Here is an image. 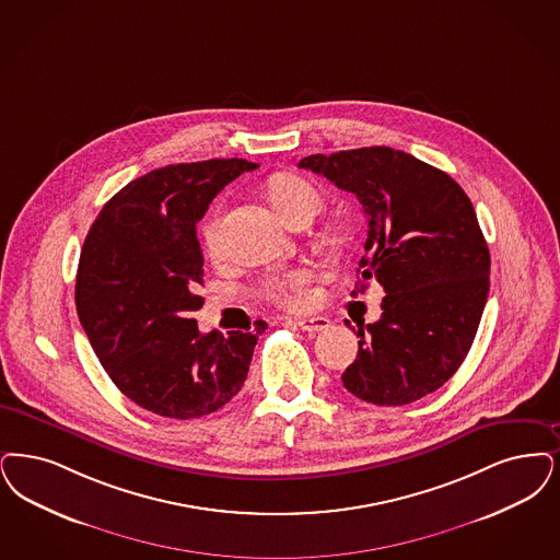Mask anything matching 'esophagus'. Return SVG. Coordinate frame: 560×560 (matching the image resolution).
<instances>
[{"label":"esophagus","instance_id":"obj_1","mask_svg":"<svg viewBox=\"0 0 560 560\" xmlns=\"http://www.w3.org/2000/svg\"><path fill=\"white\" fill-rule=\"evenodd\" d=\"M295 325L306 331V334H316V331H325L331 327V320L325 316H311V318H298Z\"/></svg>","mask_w":560,"mask_h":560}]
</instances>
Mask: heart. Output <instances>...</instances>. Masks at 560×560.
<instances>
[{
    "label": "heart",
    "instance_id": "b5f03b06",
    "mask_svg": "<svg viewBox=\"0 0 560 560\" xmlns=\"http://www.w3.org/2000/svg\"><path fill=\"white\" fill-rule=\"evenodd\" d=\"M270 200L275 208L281 212V217L291 223L300 217H311L323 208V196L314 187L313 183L293 177V175H283L270 183ZM203 246L210 256H219L223 252V217L214 214L208 223L201 229ZM313 270L298 269L275 279L269 285V298L288 308V311H304L308 308L316 298V291L313 288Z\"/></svg>",
    "mask_w": 560,
    "mask_h": 560
}]
</instances>
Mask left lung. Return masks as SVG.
<instances>
[{"instance_id":"obj_1","label":"left lung","mask_w":560,"mask_h":560,"mask_svg":"<svg viewBox=\"0 0 560 560\" xmlns=\"http://www.w3.org/2000/svg\"><path fill=\"white\" fill-rule=\"evenodd\" d=\"M298 166L359 198L369 233L357 290L375 279L385 291L377 323L346 320L360 341L343 387L380 406L421 400L467 359L490 291V249L469 196L444 171L385 145Z\"/></svg>"}]
</instances>
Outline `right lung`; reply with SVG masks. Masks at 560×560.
I'll use <instances>...</instances> for the list:
<instances>
[{
    "label": "right lung",
    "instance_id": "1",
    "mask_svg": "<svg viewBox=\"0 0 560 560\" xmlns=\"http://www.w3.org/2000/svg\"><path fill=\"white\" fill-rule=\"evenodd\" d=\"M258 164L217 158L156 168L106 201L81 249L74 302L95 357L137 406L198 419L244 385L258 331L200 334L196 224L226 183Z\"/></svg>",
    "mask_w": 560,
    "mask_h": 560
}]
</instances>
